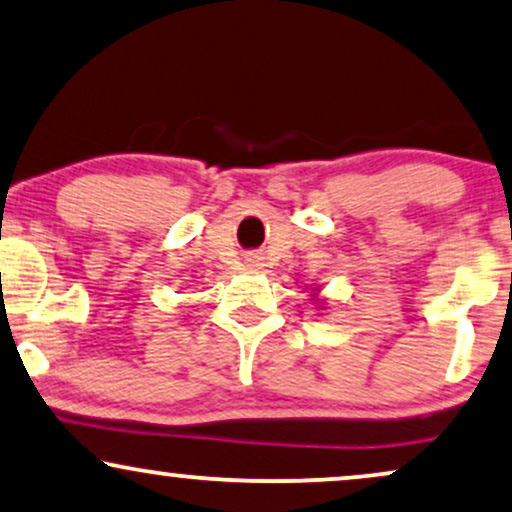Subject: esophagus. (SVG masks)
I'll list each match as a JSON object with an SVG mask.
<instances>
[{
  "instance_id": "1",
  "label": "esophagus",
  "mask_w": 512,
  "mask_h": 512,
  "mask_svg": "<svg viewBox=\"0 0 512 512\" xmlns=\"http://www.w3.org/2000/svg\"><path fill=\"white\" fill-rule=\"evenodd\" d=\"M248 262H252V264H250V267H260V264H257V260H248Z\"/></svg>"
}]
</instances>
